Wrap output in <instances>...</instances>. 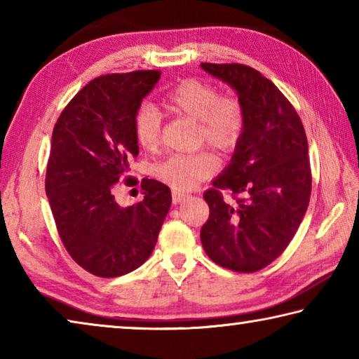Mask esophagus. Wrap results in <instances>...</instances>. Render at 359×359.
<instances>
[{
  "mask_svg": "<svg viewBox=\"0 0 359 359\" xmlns=\"http://www.w3.org/2000/svg\"><path fill=\"white\" fill-rule=\"evenodd\" d=\"M188 196L187 194H184V193H179V191H174L172 193V203L174 204H179V203H182V201H185Z\"/></svg>",
  "mask_w": 359,
  "mask_h": 359,
  "instance_id": "esophagus-1",
  "label": "esophagus"
}]
</instances>
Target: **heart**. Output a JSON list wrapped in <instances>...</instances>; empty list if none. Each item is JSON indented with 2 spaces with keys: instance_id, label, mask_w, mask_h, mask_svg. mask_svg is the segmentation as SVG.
Returning <instances> with one entry per match:
<instances>
[{
  "instance_id": "1",
  "label": "heart",
  "mask_w": 359,
  "mask_h": 359,
  "mask_svg": "<svg viewBox=\"0 0 359 359\" xmlns=\"http://www.w3.org/2000/svg\"><path fill=\"white\" fill-rule=\"evenodd\" d=\"M168 111L198 123V137L212 149L229 154L241 142L245 130V112L241 101L220 96L212 83L199 79H185L168 93ZM136 142L145 150H154L161 141V117L155 106L144 102L133 117ZM217 161L208 151L191 155H171L158 163L154 175L175 191H190L199 182L209 179Z\"/></svg>"
}]
</instances>
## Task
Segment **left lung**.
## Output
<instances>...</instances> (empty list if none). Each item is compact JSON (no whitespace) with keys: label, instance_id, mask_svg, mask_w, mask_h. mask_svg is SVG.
Returning a JSON list of instances; mask_svg holds the SVG:
<instances>
[{"label":"left lung","instance_id":"obj_1","mask_svg":"<svg viewBox=\"0 0 359 359\" xmlns=\"http://www.w3.org/2000/svg\"><path fill=\"white\" fill-rule=\"evenodd\" d=\"M238 93L245 130L229 165L204 193L209 220L201 228L208 257L236 272H257L280 257L307 212L312 191L309 145L294 107L250 66L201 63ZM241 194L231 205L221 190Z\"/></svg>","mask_w":359,"mask_h":359}]
</instances>
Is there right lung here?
Listing matches in <instances>:
<instances>
[{"label":"right lung","instance_id":"right-lung-1","mask_svg":"<svg viewBox=\"0 0 359 359\" xmlns=\"http://www.w3.org/2000/svg\"><path fill=\"white\" fill-rule=\"evenodd\" d=\"M160 77L136 71L93 79L53 128L46 194L66 250L93 276L120 277L144 264L171 208V190L154 179L141 182V203L115 201V185L139 154L133 117Z\"/></svg>","mask_w":359,"mask_h":359}]
</instances>
